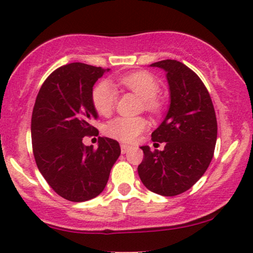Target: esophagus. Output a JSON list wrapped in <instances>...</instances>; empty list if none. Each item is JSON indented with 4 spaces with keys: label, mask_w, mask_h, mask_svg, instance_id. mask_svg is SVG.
Returning a JSON list of instances; mask_svg holds the SVG:
<instances>
[{
    "label": "esophagus",
    "mask_w": 253,
    "mask_h": 253,
    "mask_svg": "<svg viewBox=\"0 0 253 253\" xmlns=\"http://www.w3.org/2000/svg\"><path fill=\"white\" fill-rule=\"evenodd\" d=\"M120 147H121V153H123V154H126L130 148L129 146H127V144H124V143H121Z\"/></svg>",
    "instance_id": "1"
}]
</instances>
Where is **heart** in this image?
Segmentation results:
<instances>
[{
    "label": "heart",
    "mask_w": 253,
    "mask_h": 253,
    "mask_svg": "<svg viewBox=\"0 0 253 253\" xmlns=\"http://www.w3.org/2000/svg\"><path fill=\"white\" fill-rule=\"evenodd\" d=\"M119 83L140 97L147 110L155 111L158 107L156 97L160 92V84L156 79L147 72L132 73L121 76ZM117 92L110 82L103 81L95 87L92 93L93 105L100 116L112 113L116 104ZM148 127V123L140 117H118L106 126V133L121 142H133Z\"/></svg>",
    "instance_id": "1"
}]
</instances>
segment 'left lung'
<instances>
[{"mask_svg":"<svg viewBox=\"0 0 253 253\" xmlns=\"http://www.w3.org/2000/svg\"><path fill=\"white\" fill-rule=\"evenodd\" d=\"M150 67L163 69L169 84V110L151 133L154 142H166V147L162 151L141 147L144 158L137 172L148 190L173 197L193 186L210 167L217 137L216 116L206 86L193 70L177 60Z\"/></svg>","mask_w":253,"mask_h":253,"instance_id":"1","label":"left lung"}]
</instances>
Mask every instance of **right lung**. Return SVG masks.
<instances>
[{
    "instance_id": "add662e5",
    "label": "right lung",
    "mask_w": 253,
    "mask_h": 253,
    "mask_svg": "<svg viewBox=\"0 0 253 253\" xmlns=\"http://www.w3.org/2000/svg\"><path fill=\"white\" fill-rule=\"evenodd\" d=\"M109 70L81 62L60 67L43 82L33 107L31 137L37 167L60 197L74 203L102 193L121 153L119 143L105 136L99 137L97 149L83 144L84 136L97 134L92 90Z\"/></svg>"
}]
</instances>
